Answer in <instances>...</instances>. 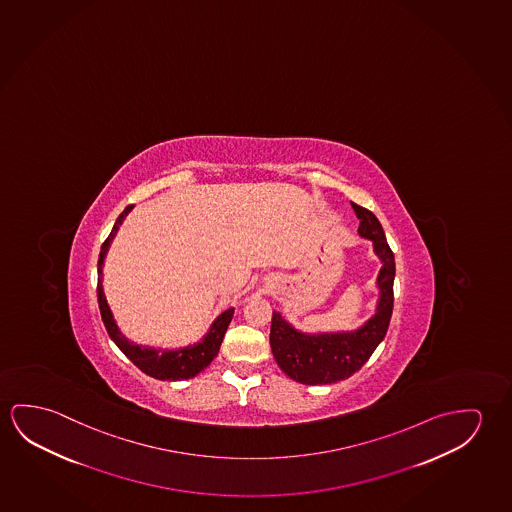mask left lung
I'll use <instances>...</instances> for the list:
<instances>
[{
	"mask_svg": "<svg viewBox=\"0 0 512 512\" xmlns=\"http://www.w3.org/2000/svg\"><path fill=\"white\" fill-rule=\"evenodd\" d=\"M353 209L360 220V236L372 241L374 252L383 262L378 275V308L360 330L319 335L301 333L282 314L273 312L269 333L273 356L289 378L303 385H330L351 378L362 369L385 339L394 310V252L386 243L378 218L360 205L353 204Z\"/></svg>",
	"mask_w": 512,
	"mask_h": 512,
	"instance_id": "left-lung-1",
	"label": "left lung"
}]
</instances>
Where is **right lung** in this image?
<instances>
[{
  "label": "right lung",
  "mask_w": 512,
  "mask_h": 512,
  "mask_svg": "<svg viewBox=\"0 0 512 512\" xmlns=\"http://www.w3.org/2000/svg\"><path fill=\"white\" fill-rule=\"evenodd\" d=\"M133 209V205H127L124 213L118 216L115 225L111 228L110 236L106 237L101 253H99V262H97V301H99V310L103 317L104 326L108 330L111 340L117 344L118 349L126 354L127 358L145 372L150 378L161 379V381H179V379L195 378L198 372L213 362L216 354L220 351L221 342L225 337L228 324L232 321L234 308H228L223 314L216 317V321L211 324V330L207 331L204 339L193 346L182 347L177 351H165V349H152V347L138 346L131 340H127L113 319L108 301L103 291V264L106 252L110 248L113 237L117 234L118 227L126 218L127 213Z\"/></svg>",
  "instance_id": "obj_1"
}]
</instances>
